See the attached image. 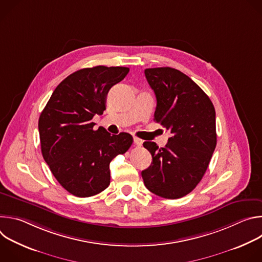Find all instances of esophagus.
<instances>
[{
	"label": "esophagus",
	"instance_id": "esophagus-1",
	"mask_svg": "<svg viewBox=\"0 0 262 262\" xmlns=\"http://www.w3.org/2000/svg\"><path fill=\"white\" fill-rule=\"evenodd\" d=\"M134 143H135L136 146H139V147H140L143 142H142V140H140L139 138H134Z\"/></svg>",
	"mask_w": 262,
	"mask_h": 262
}]
</instances>
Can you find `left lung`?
<instances>
[{
	"mask_svg": "<svg viewBox=\"0 0 262 262\" xmlns=\"http://www.w3.org/2000/svg\"><path fill=\"white\" fill-rule=\"evenodd\" d=\"M155 91V121L171 133L168 144L143 146L152 156L150 167L142 171L146 188L166 198L191 193L207 170L216 145L215 111L205 92L188 76L171 67L145 69Z\"/></svg>",
	"mask_w": 262,
	"mask_h": 262,
	"instance_id": "obj_1",
	"label": "left lung"
}]
</instances>
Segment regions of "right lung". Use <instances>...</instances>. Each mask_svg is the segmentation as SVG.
Masks as SVG:
<instances>
[{
    "label": "right lung",
    "mask_w": 262,
    "mask_h": 262,
    "mask_svg": "<svg viewBox=\"0 0 262 262\" xmlns=\"http://www.w3.org/2000/svg\"><path fill=\"white\" fill-rule=\"evenodd\" d=\"M129 68L95 66L71 73L53 92L41 112L38 129L41 152L53 175L70 194L94 196L110 184V163L133 144L127 133L112 136L94 130V115L105 110L108 90Z\"/></svg>",
    "instance_id": "add662e5"
}]
</instances>
